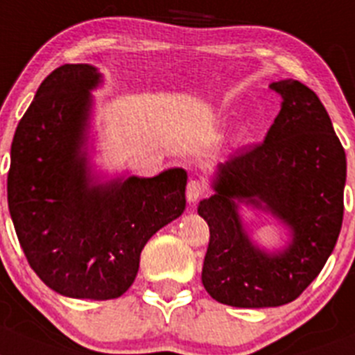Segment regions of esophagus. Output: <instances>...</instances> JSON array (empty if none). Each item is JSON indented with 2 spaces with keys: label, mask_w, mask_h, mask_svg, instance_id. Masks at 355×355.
I'll list each match as a JSON object with an SVG mask.
<instances>
[{
  "label": "esophagus",
  "mask_w": 355,
  "mask_h": 355,
  "mask_svg": "<svg viewBox=\"0 0 355 355\" xmlns=\"http://www.w3.org/2000/svg\"><path fill=\"white\" fill-rule=\"evenodd\" d=\"M204 184L200 183V181H195V180H191L190 183H188V187H187V199H188V202L190 204H195L197 202V200L200 199V197H202L204 195Z\"/></svg>",
  "instance_id": "1"
}]
</instances>
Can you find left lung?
I'll list each match as a JSON object with an SVG mask.
<instances>
[{
    "mask_svg": "<svg viewBox=\"0 0 355 355\" xmlns=\"http://www.w3.org/2000/svg\"><path fill=\"white\" fill-rule=\"evenodd\" d=\"M271 87L282 109L264 142L218 164L214 193L197 207L209 225L202 285L218 303L236 308L297 299L333 253L343 222L347 158L326 107L299 80ZM241 207L284 225L286 246L257 245Z\"/></svg>",
    "mask_w": 355,
    "mask_h": 355,
    "instance_id": "obj_1",
    "label": "left lung"
}]
</instances>
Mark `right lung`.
Instances as JSON below:
<instances>
[{
  "instance_id": "add662e5",
  "label": "right lung",
  "mask_w": 355,
  "mask_h": 355,
  "mask_svg": "<svg viewBox=\"0 0 355 355\" xmlns=\"http://www.w3.org/2000/svg\"><path fill=\"white\" fill-rule=\"evenodd\" d=\"M93 64H63L37 89L10 149L8 209L29 266L54 292L116 299L132 287L146 243L187 207L188 174L114 175L91 164Z\"/></svg>"
}]
</instances>
